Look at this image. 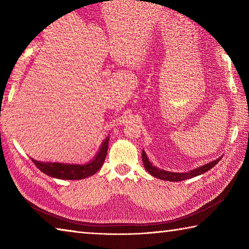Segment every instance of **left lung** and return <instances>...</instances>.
<instances>
[{"label": "left lung", "instance_id": "obj_1", "mask_svg": "<svg viewBox=\"0 0 249 249\" xmlns=\"http://www.w3.org/2000/svg\"><path fill=\"white\" fill-rule=\"evenodd\" d=\"M142 163H144V167L151 176H154L155 178H159L160 180H167V181H182L185 179L193 178V177L202 175L204 174V172L209 171L210 169H212V168L221 160V157H220L216 160H213V161L196 168V169L190 170L189 172H171V171L161 170L159 169V168L151 165V162L149 161V159L147 158V155L144 150H142Z\"/></svg>", "mask_w": 249, "mask_h": 249}]
</instances>
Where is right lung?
Instances as JSON below:
<instances>
[{"instance_id":"obj_1","label":"right lung","mask_w":249,"mask_h":249,"mask_svg":"<svg viewBox=\"0 0 249 249\" xmlns=\"http://www.w3.org/2000/svg\"><path fill=\"white\" fill-rule=\"evenodd\" d=\"M108 140L107 137L105 140L99 153L95 155V157L90 162L84 163V165H75V163H60V162H44L37 161L35 159H32L38 169L44 172L45 175L53 177L57 179L62 180H80L88 178V177L93 176L96 171L100 170L102 167L105 157L107 154L108 148Z\"/></svg>"}]
</instances>
